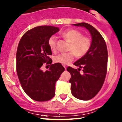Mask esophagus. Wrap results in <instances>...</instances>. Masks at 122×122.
Masks as SVG:
<instances>
[{"mask_svg":"<svg viewBox=\"0 0 122 122\" xmlns=\"http://www.w3.org/2000/svg\"><path fill=\"white\" fill-rule=\"evenodd\" d=\"M63 66L64 67H65V70H66V68H67V66H66V65H63Z\"/></svg>","mask_w":122,"mask_h":122,"instance_id":"34e87169","label":"esophagus"}]
</instances>
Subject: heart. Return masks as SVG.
I'll return each mask as SVG.
<instances>
[{
	"label": "heart",
	"instance_id": "obj_1",
	"mask_svg": "<svg viewBox=\"0 0 122 122\" xmlns=\"http://www.w3.org/2000/svg\"><path fill=\"white\" fill-rule=\"evenodd\" d=\"M62 37L69 43L68 51L55 57L56 63L67 65L73 61L75 56L81 58L86 55L92 46V40L90 37L84 36L83 34L76 30H69L61 33ZM48 44L53 52L57 50V40L55 36H52L48 41Z\"/></svg>",
	"mask_w": 122,
	"mask_h": 122
}]
</instances>
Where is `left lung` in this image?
I'll list each match as a JSON object with an SVG mask.
<instances>
[{
	"label": "left lung",
	"instance_id": "8db88e82",
	"mask_svg": "<svg viewBox=\"0 0 122 122\" xmlns=\"http://www.w3.org/2000/svg\"><path fill=\"white\" fill-rule=\"evenodd\" d=\"M73 25L88 30L92 36V46L86 55L74 63L78 69L70 66L67 68L71 74L69 82L71 94L77 99L90 100L100 91L105 79L108 66L107 44L101 34L91 25L86 23Z\"/></svg>",
	"mask_w": 122,
	"mask_h": 122
}]
</instances>
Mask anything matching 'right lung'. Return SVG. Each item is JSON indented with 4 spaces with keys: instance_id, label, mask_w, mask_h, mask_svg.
<instances>
[{
    "instance_id": "obj_1",
    "label": "right lung",
    "mask_w": 122,
    "mask_h": 122,
    "mask_svg": "<svg viewBox=\"0 0 122 122\" xmlns=\"http://www.w3.org/2000/svg\"><path fill=\"white\" fill-rule=\"evenodd\" d=\"M59 31L54 26L42 25L27 31L21 38L16 53L17 74L24 92L36 101H46L55 95V83L65 67L52 64V51L48 44L52 35ZM44 63L50 66L45 72Z\"/></svg>"
}]
</instances>
